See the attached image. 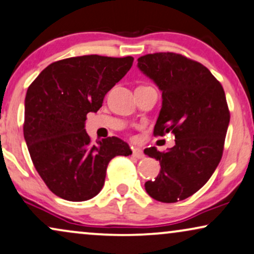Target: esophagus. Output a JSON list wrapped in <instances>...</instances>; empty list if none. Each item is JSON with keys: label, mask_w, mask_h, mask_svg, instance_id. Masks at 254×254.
I'll list each match as a JSON object with an SVG mask.
<instances>
[{"label": "esophagus", "mask_w": 254, "mask_h": 254, "mask_svg": "<svg viewBox=\"0 0 254 254\" xmlns=\"http://www.w3.org/2000/svg\"><path fill=\"white\" fill-rule=\"evenodd\" d=\"M132 155L137 159H143L145 157L143 150H141V148H139V147H133L132 148Z\"/></svg>", "instance_id": "esophagus-1"}]
</instances>
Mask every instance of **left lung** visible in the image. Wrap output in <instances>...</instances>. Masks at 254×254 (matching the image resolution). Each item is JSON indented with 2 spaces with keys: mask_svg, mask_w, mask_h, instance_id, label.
I'll use <instances>...</instances> for the list:
<instances>
[{
  "mask_svg": "<svg viewBox=\"0 0 254 254\" xmlns=\"http://www.w3.org/2000/svg\"><path fill=\"white\" fill-rule=\"evenodd\" d=\"M138 67L162 92L153 134L175 136V145L166 152L144 150L161 167L145 189L154 200L174 203L203 187L221 161L230 122L225 93L207 67L182 54H145Z\"/></svg>",
  "mask_w": 254,
  "mask_h": 254,
  "instance_id": "obj_1",
  "label": "left lung"
}]
</instances>
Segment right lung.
Instances as JSON below:
<instances>
[{"label": "right lung", "instance_id": "obj_1", "mask_svg": "<svg viewBox=\"0 0 254 254\" xmlns=\"http://www.w3.org/2000/svg\"><path fill=\"white\" fill-rule=\"evenodd\" d=\"M132 63L130 56L73 57L52 63L29 86L23 132L30 157L50 190L64 200L93 198L103 187L111 159L132 153L117 137L93 144L84 130L87 114L102 107Z\"/></svg>", "mask_w": 254, "mask_h": 254}]
</instances>
